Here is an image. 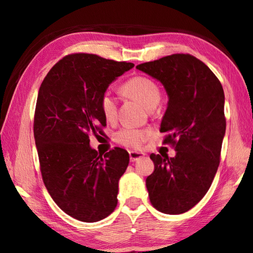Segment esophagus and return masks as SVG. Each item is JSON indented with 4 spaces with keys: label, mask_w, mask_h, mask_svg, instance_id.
Segmentation results:
<instances>
[{
    "label": "esophagus",
    "mask_w": 253,
    "mask_h": 253,
    "mask_svg": "<svg viewBox=\"0 0 253 253\" xmlns=\"http://www.w3.org/2000/svg\"><path fill=\"white\" fill-rule=\"evenodd\" d=\"M145 156V154L142 152H135V151H131L129 152V158H130V162H136L140 160V158H143Z\"/></svg>",
    "instance_id": "1"
}]
</instances>
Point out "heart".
Instances as JSON below:
<instances>
[{
  "label": "heart",
  "mask_w": 253,
  "mask_h": 253,
  "mask_svg": "<svg viewBox=\"0 0 253 253\" xmlns=\"http://www.w3.org/2000/svg\"><path fill=\"white\" fill-rule=\"evenodd\" d=\"M124 90L128 95L136 98L137 100L149 108L153 105H157L161 99V92L157 84L146 77H134L126 81ZM100 108L107 121H114L117 116V100L110 90L102 93L100 99ZM147 132L145 130L136 129L131 127H124L116 134V140L123 146L137 148L146 139Z\"/></svg>",
  "instance_id": "obj_1"
}]
</instances>
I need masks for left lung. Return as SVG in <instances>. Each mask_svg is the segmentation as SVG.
<instances>
[{
	"mask_svg": "<svg viewBox=\"0 0 253 253\" xmlns=\"http://www.w3.org/2000/svg\"><path fill=\"white\" fill-rule=\"evenodd\" d=\"M164 85L169 96L161 132L176 155L152 154L154 172L146 178L153 207L181 214L207 194L220 164L225 135L224 91L211 69L191 54H172L138 65Z\"/></svg>",
	"mask_w": 253,
	"mask_h": 253,
	"instance_id": "obj_1",
	"label": "left lung"
}]
</instances>
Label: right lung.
<instances>
[{"label":"right lung","mask_w":253,"mask_h":253,"mask_svg":"<svg viewBox=\"0 0 253 253\" xmlns=\"http://www.w3.org/2000/svg\"><path fill=\"white\" fill-rule=\"evenodd\" d=\"M132 67L70 54L51 68L39 89L33 131L42 178L58 207L79 221H100L117 205L129 154L116 147L102 155L90 147L89 135L101 134L106 126L102 93Z\"/></svg>","instance_id":"add662e5"}]
</instances>
